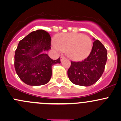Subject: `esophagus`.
<instances>
[{
    "label": "esophagus",
    "mask_w": 121,
    "mask_h": 121,
    "mask_svg": "<svg viewBox=\"0 0 121 121\" xmlns=\"http://www.w3.org/2000/svg\"><path fill=\"white\" fill-rule=\"evenodd\" d=\"M61 58V59H60L61 62H63V61H64V60L65 59V57H63V56H61V58Z\"/></svg>",
    "instance_id": "1"
}]
</instances>
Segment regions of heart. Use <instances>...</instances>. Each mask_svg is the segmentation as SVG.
<instances>
[{
  "label": "heart",
  "mask_w": 121,
  "mask_h": 121,
  "mask_svg": "<svg viewBox=\"0 0 121 121\" xmlns=\"http://www.w3.org/2000/svg\"><path fill=\"white\" fill-rule=\"evenodd\" d=\"M52 46L57 52H65L67 57L74 61L85 59L93 47L91 39L81 33H64L58 35Z\"/></svg>",
  "instance_id": "heart-1"
}]
</instances>
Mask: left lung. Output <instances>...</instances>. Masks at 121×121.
<instances>
[{"mask_svg": "<svg viewBox=\"0 0 121 121\" xmlns=\"http://www.w3.org/2000/svg\"><path fill=\"white\" fill-rule=\"evenodd\" d=\"M89 56L82 61H71L68 78L72 83L82 86H91L101 77L107 60V51L99 40H95Z\"/></svg>", "mask_w": 121, "mask_h": 121, "instance_id": "8db88e82", "label": "left lung"}]
</instances>
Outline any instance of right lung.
<instances>
[{"label": "right lung", "instance_id": "1", "mask_svg": "<svg viewBox=\"0 0 121 121\" xmlns=\"http://www.w3.org/2000/svg\"><path fill=\"white\" fill-rule=\"evenodd\" d=\"M51 38L42 30L33 31L20 40L15 52L14 67L20 79L30 86H40L49 82L52 67L60 64V58L51 59L46 54L51 49Z\"/></svg>", "mask_w": 121, "mask_h": 121}]
</instances>
